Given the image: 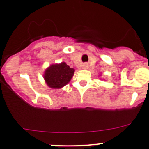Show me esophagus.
I'll return each instance as SVG.
<instances>
[{"label":"esophagus","instance_id":"1","mask_svg":"<svg viewBox=\"0 0 149 149\" xmlns=\"http://www.w3.org/2000/svg\"><path fill=\"white\" fill-rule=\"evenodd\" d=\"M88 66H89V65H88L87 63H84V65H83V68L84 69H86L88 68Z\"/></svg>","mask_w":149,"mask_h":149}]
</instances>
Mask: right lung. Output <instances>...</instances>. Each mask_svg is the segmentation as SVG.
<instances>
[{"label": "right lung", "mask_w": 149, "mask_h": 149, "mask_svg": "<svg viewBox=\"0 0 149 149\" xmlns=\"http://www.w3.org/2000/svg\"><path fill=\"white\" fill-rule=\"evenodd\" d=\"M74 69L65 63L52 65L45 72L44 77L48 86L52 89H60L65 86L74 75Z\"/></svg>", "instance_id": "add662e5"}]
</instances>
